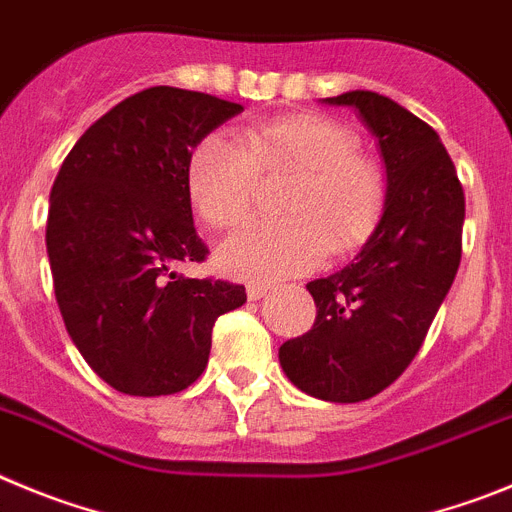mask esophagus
<instances>
[{"instance_id": "esophagus-1", "label": "esophagus", "mask_w": 512, "mask_h": 512, "mask_svg": "<svg viewBox=\"0 0 512 512\" xmlns=\"http://www.w3.org/2000/svg\"><path fill=\"white\" fill-rule=\"evenodd\" d=\"M267 293H270V285H265V283L247 285V298H250V301H260V298H265Z\"/></svg>"}]
</instances>
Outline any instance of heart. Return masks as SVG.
<instances>
[{
    "label": "heart",
    "mask_w": 512,
    "mask_h": 512,
    "mask_svg": "<svg viewBox=\"0 0 512 512\" xmlns=\"http://www.w3.org/2000/svg\"><path fill=\"white\" fill-rule=\"evenodd\" d=\"M262 176L296 173L285 188L283 222L252 224L219 247V267L245 280H280L349 252L375 232L388 204V178L357 137L324 114H288L245 127L242 140L211 132L193 147L186 188L196 214L234 229L255 209Z\"/></svg>",
    "instance_id": "obj_1"
}]
</instances>
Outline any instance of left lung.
I'll return each instance as SVG.
<instances>
[{
    "instance_id": "1",
    "label": "left lung",
    "mask_w": 512,
    "mask_h": 512,
    "mask_svg": "<svg viewBox=\"0 0 512 512\" xmlns=\"http://www.w3.org/2000/svg\"><path fill=\"white\" fill-rule=\"evenodd\" d=\"M326 104L354 107L377 137L388 204L354 262L306 285L311 331L280 347V365L303 393L359 403L413 362L462 260L464 191L434 127L375 91Z\"/></svg>"
}]
</instances>
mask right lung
I'll list each match as a JSON object with an SVG mask.
<instances>
[{
	"instance_id": "obj_1",
	"label": "right lung",
	"mask_w": 512,
	"mask_h": 512,
	"mask_svg": "<svg viewBox=\"0 0 512 512\" xmlns=\"http://www.w3.org/2000/svg\"><path fill=\"white\" fill-rule=\"evenodd\" d=\"M242 104L153 86L78 137L50 191L55 301L91 370L127 395H173L206 370L211 329L245 285L176 275L209 247L193 227L188 155Z\"/></svg>"
}]
</instances>
